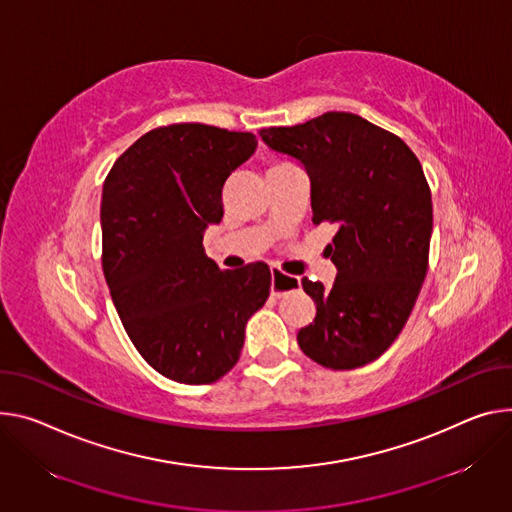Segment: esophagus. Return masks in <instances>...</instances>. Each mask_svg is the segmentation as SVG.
I'll use <instances>...</instances> for the list:
<instances>
[{"label": "esophagus", "mask_w": 512, "mask_h": 512, "mask_svg": "<svg viewBox=\"0 0 512 512\" xmlns=\"http://www.w3.org/2000/svg\"><path fill=\"white\" fill-rule=\"evenodd\" d=\"M298 288H300V277L288 275L282 269L271 267V296L284 298L286 294H290Z\"/></svg>", "instance_id": "34e87169"}]
</instances>
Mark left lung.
Wrapping results in <instances>:
<instances>
[{"instance_id": "left-lung-1", "label": "left lung", "mask_w": 512, "mask_h": 512, "mask_svg": "<svg viewBox=\"0 0 512 512\" xmlns=\"http://www.w3.org/2000/svg\"><path fill=\"white\" fill-rule=\"evenodd\" d=\"M265 145L298 159L310 177L312 222H331V288L302 277L316 316L300 349L329 369L378 359L400 335L429 267L431 188L400 136L351 112L259 130Z\"/></svg>"}]
</instances>
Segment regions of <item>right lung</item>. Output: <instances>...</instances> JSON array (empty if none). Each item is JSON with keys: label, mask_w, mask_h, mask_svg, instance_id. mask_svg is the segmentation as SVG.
<instances>
[{"label": "right lung", "mask_w": 512, "mask_h": 512, "mask_svg": "<svg viewBox=\"0 0 512 512\" xmlns=\"http://www.w3.org/2000/svg\"><path fill=\"white\" fill-rule=\"evenodd\" d=\"M257 147L251 132L181 122L143 134L112 165L102 194V267L143 359L179 384L235 367L245 324L271 288L263 261L220 269L204 230L222 220L228 175Z\"/></svg>", "instance_id": "add662e5"}]
</instances>
